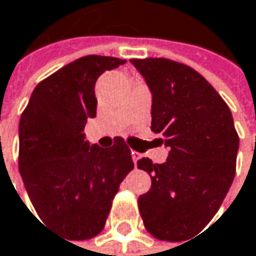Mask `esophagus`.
<instances>
[{
  "label": "esophagus",
  "mask_w": 256,
  "mask_h": 256,
  "mask_svg": "<svg viewBox=\"0 0 256 256\" xmlns=\"http://www.w3.org/2000/svg\"><path fill=\"white\" fill-rule=\"evenodd\" d=\"M131 156H132V161H134V164L137 166V161L140 160V154H138V152H134V150H132V152H131Z\"/></svg>",
  "instance_id": "1"
}]
</instances>
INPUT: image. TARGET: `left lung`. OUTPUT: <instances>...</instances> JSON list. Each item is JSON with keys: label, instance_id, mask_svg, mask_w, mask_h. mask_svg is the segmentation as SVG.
Here are the masks:
<instances>
[{"label": "left lung", "instance_id": "left-lung-1", "mask_svg": "<svg viewBox=\"0 0 256 256\" xmlns=\"http://www.w3.org/2000/svg\"><path fill=\"white\" fill-rule=\"evenodd\" d=\"M131 62L152 92L150 128L168 148L162 164L137 161L152 179L138 196L140 214L154 237L184 242L212 220L234 180L238 136L232 114L191 66L166 58Z\"/></svg>", "mask_w": 256, "mask_h": 256}]
</instances>
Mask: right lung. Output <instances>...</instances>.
<instances>
[{
    "mask_svg": "<svg viewBox=\"0 0 256 256\" xmlns=\"http://www.w3.org/2000/svg\"><path fill=\"white\" fill-rule=\"evenodd\" d=\"M125 60L88 55L40 82L19 122V172L43 225L86 240L106 225L120 182L134 168L124 138L102 149L84 140L96 116L95 82Z\"/></svg>",
    "mask_w": 256,
    "mask_h": 256,
    "instance_id": "right-lung-1",
    "label": "right lung"
}]
</instances>
